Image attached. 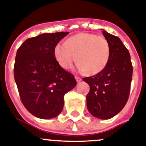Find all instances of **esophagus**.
Masks as SVG:
<instances>
[{
    "label": "esophagus",
    "instance_id": "1",
    "mask_svg": "<svg viewBox=\"0 0 146 146\" xmlns=\"http://www.w3.org/2000/svg\"><path fill=\"white\" fill-rule=\"evenodd\" d=\"M75 78H76V81L77 82H80V81H81V78H80V77H78V76H75Z\"/></svg>",
    "mask_w": 146,
    "mask_h": 146
}]
</instances>
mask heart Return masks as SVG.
Returning <instances> with one entry per match:
<instances>
[{
	"instance_id": "1",
	"label": "heart",
	"mask_w": 146,
	"mask_h": 146,
	"mask_svg": "<svg viewBox=\"0 0 146 146\" xmlns=\"http://www.w3.org/2000/svg\"><path fill=\"white\" fill-rule=\"evenodd\" d=\"M54 55L63 69H69L76 60L81 71L96 75L104 70L111 56V46L106 38L90 33H80L56 44Z\"/></svg>"
}]
</instances>
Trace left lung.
I'll use <instances>...</instances> for the list:
<instances>
[{
  "label": "left lung",
  "mask_w": 146,
  "mask_h": 146,
  "mask_svg": "<svg viewBox=\"0 0 146 146\" xmlns=\"http://www.w3.org/2000/svg\"><path fill=\"white\" fill-rule=\"evenodd\" d=\"M111 46V56L104 70L83 80L90 86L86 95L89 113L98 119L113 117L124 108L130 92L132 64L128 49L119 37L102 31Z\"/></svg>",
  "instance_id": "obj_1"
}]
</instances>
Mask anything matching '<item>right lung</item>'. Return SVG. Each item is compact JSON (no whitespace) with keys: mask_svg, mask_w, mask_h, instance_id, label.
<instances>
[{"mask_svg":"<svg viewBox=\"0 0 146 146\" xmlns=\"http://www.w3.org/2000/svg\"><path fill=\"white\" fill-rule=\"evenodd\" d=\"M69 32L43 33L30 38L17 52L14 74L25 108L38 118L52 119L64 106V95L76 86L73 74L62 68L54 48Z\"/></svg>","mask_w":146,"mask_h":146,"instance_id":"1","label":"right lung"}]
</instances>
